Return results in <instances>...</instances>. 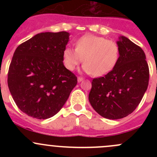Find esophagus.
<instances>
[{"label": "esophagus", "mask_w": 157, "mask_h": 157, "mask_svg": "<svg viewBox=\"0 0 157 157\" xmlns=\"http://www.w3.org/2000/svg\"><path fill=\"white\" fill-rule=\"evenodd\" d=\"M83 80V77H77V81H78L79 83H80V82H81Z\"/></svg>", "instance_id": "34e87169"}]
</instances>
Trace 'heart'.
I'll return each instance as SVG.
<instances>
[{
    "mask_svg": "<svg viewBox=\"0 0 157 157\" xmlns=\"http://www.w3.org/2000/svg\"><path fill=\"white\" fill-rule=\"evenodd\" d=\"M118 57L119 48L116 42L93 34L80 37L75 42V49L66 47L62 53L63 62L67 70L74 71L83 61V71L96 77L111 72Z\"/></svg>",
    "mask_w": 157,
    "mask_h": 157,
    "instance_id": "1",
    "label": "heart"
}]
</instances>
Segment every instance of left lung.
Masks as SVG:
<instances>
[{"mask_svg": "<svg viewBox=\"0 0 157 157\" xmlns=\"http://www.w3.org/2000/svg\"><path fill=\"white\" fill-rule=\"evenodd\" d=\"M117 45L116 65L104 77L93 79L89 94L92 107L109 119H120L132 113L149 83V67L142 48L125 36H120Z\"/></svg>", "mask_w": 157, "mask_h": 157, "instance_id": "8db88e82", "label": "left lung"}]
</instances>
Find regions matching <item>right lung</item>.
<instances>
[{
  "label": "right lung",
  "instance_id": "add662e5",
  "mask_svg": "<svg viewBox=\"0 0 157 157\" xmlns=\"http://www.w3.org/2000/svg\"><path fill=\"white\" fill-rule=\"evenodd\" d=\"M69 36L41 33L15 50L7 83L18 108L29 116L47 119L56 115L77 85V77L63 63Z\"/></svg>",
  "mask_w": 157,
  "mask_h": 157
}]
</instances>
